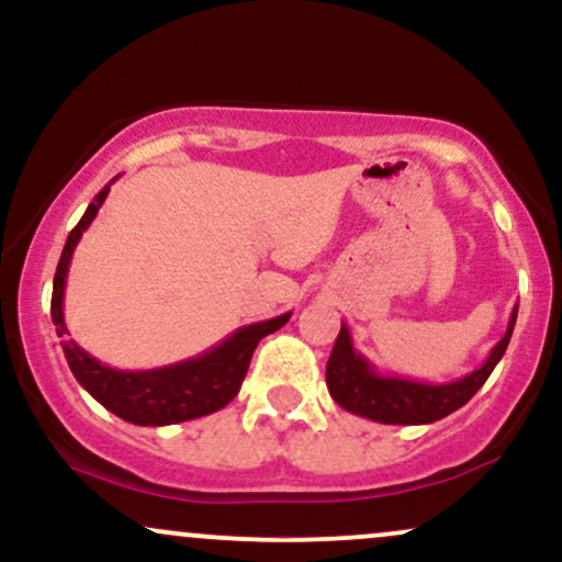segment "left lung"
<instances>
[{
    "mask_svg": "<svg viewBox=\"0 0 562 562\" xmlns=\"http://www.w3.org/2000/svg\"><path fill=\"white\" fill-rule=\"evenodd\" d=\"M518 305L513 307L507 331L497 345L492 347L486 358L473 373L463 379L447 381V384H428V381L402 379V375H384L373 368L366 355L358 352L352 345L349 328L341 323V331L336 336L331 358L326 366L328 394L347 413L362 415L375 424L389 426H424L434 420L460 411L473 394L484 386L494 366L503 360L507 345H510L513 328H516Z\"/></svg>",
    "mask_w": 562,
    "mask_h": 562,
    "instance_id": "8db88e82",
    "label": "left lung"
}]
</instances>
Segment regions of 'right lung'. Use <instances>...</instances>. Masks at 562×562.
<instances>
[{"mask_svg": "<svg viewBox=\"0 0 562 562\" xmlns=\"http://www.w3.org/2000/svg\"><path fill=\"white\" fill-rule=\"evenodd\" d=\"M112 183H115V178L86 207L78 226L68 234V241H65L63 255H59L57 262L55 283H52V323L57 326L65 360H68L78 384L99 405L108 407L117 418L128 420L134 426L183 424V420H194L221 411L239 394L257 341L266 339L268 334L279 331L283 323L292 318V313H283L279 318L270 321L249 323V326L236 328L234 334L217 341L207 352L196 355V358L173 362V366L149 368V371H117V368H110L97 358H91L86 349L70 339L63 315V300L76 244L81 241L83 231L91 226L99 207L108 200Z\"/></svg>", "mask_w": 562, "mask_h": 562, "instance_id": "1", "label": "right lung"}]
</instances>
